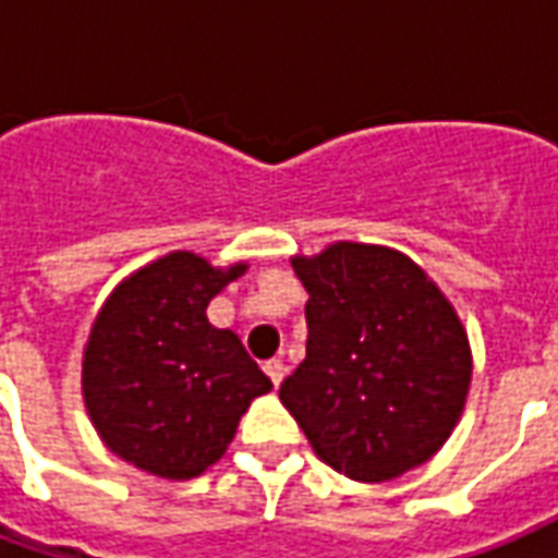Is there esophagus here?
I'll return each mask as SVG.
<instances>
[{
	"label": "esophagus",
	"mask_w": 558,
	"mask_h": 558,
	"mask_svg": "<svg viewBox=\"0 0 558 558\" xmlns=\"http://www.w3.org/2000/svg\"><path fill=\"white\" fill-rule=\"evenodd\" d=\"M266 374L275 386H280V383H283V376H287V364L280 362V359H271V362H266Z\"/></svg>",
	"instance_id": "esophagus-1"
}]
</instances>
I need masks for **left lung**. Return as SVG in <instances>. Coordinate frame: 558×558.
I'll list each match as a JSON object with an SVG mask.
<instances>
[{
	"mask_svg": "<svg viewBox=\"0 0 558 558\" xmlns=\"http://www.w3.org/2000/svg\"><path fill=\"white\" fill-rule=\"evenodd\" d=\"M307 290V350L280 383L316 457L379 484L427 463L457 427L472 350L454 304L386 244L335 242L292 256Z\"/></svg>",
	"mask_w": 558,
	"mask_h": 558,
	"instance_id": "8db88e82",
	"label": "left lung"
}]
</instances>
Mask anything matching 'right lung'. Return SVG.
<instances>
[{
	"label": "right lung",
	"instance_id": "right-lung-1",
	"mask_svg": "<svg viewBox=\"0 0 558 558\" xmlns=\"http://www.w3.org/2000/svg\"><path fill=\"white\" fill-rule=\"evenodd\" d=\"M247 263L172 251L107 295L83 350V403L101 442L131 466L187 481L218 463L254 398L271 391L206 307Z\"/></svg>",
	"mask_w": 558,
	"mask_h": 558
}]
</instances>
